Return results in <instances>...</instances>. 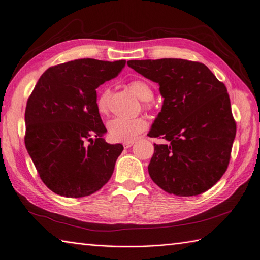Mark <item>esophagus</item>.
Listing matches in <instances>:
<instances>
[{
	"label": "esophagus",
	"instance_id": "34e87169",
	"mask_svg": "<svg viewBox=\"0 0 260 260\" xmlns=\"http://www.w3.org/2000/svg\"><path fill=\"white\" fill-rule=\"evenodd\" d=\"M133 143H135V142H133V141H131V142H123V147L124 148H129V147H131L133 145Z\"/></svg>",
	"mask_w": 260,
	"mask_h": 260
}]
</instances>
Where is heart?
Here are the masks:
<instances>
[{
	"label": "heart",
	"mask_w": 260,
	"mask_h": 260,
	"mask_svg": "<svg viewBox=\"0 0 260 260\" xmlns=\"http://www.w3.org/2000/svg\"><path fill=\"white\" fill-rule=\"evenodd\" d=\"M129 88L141 101L148 102L154 96V92L151 86L142 80L131 81L129 83ZM109 96H111V92L104 90L98 98L96 108L101 115L108 113ZM146 128L147 122L143 118H132V119L115 118L107 123L108 136L115 142H131L140 133L145 131Z\"/></svg>",
	"instance_id": "heart-1"
}]
</instances>
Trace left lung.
Listing matches in <instances>:
<instances>
[{"label":"left lung","instance_id":"8db88e82","mask_svg":"<svg viewBox=\"0 0 260 260\" xmlns=\"http://www.w3.org/2000/svg\"><path fill=\"white\" fill-rule=\"evenodd\" d=\"M128 66L158 83L164 98L147 136L169 143L154 144L149 176L169 194L206 192L225 172L237 132L225 85L199 61L129 60Z\"/></svg>","mask_w":260,"mask_h":260}]
</instances>
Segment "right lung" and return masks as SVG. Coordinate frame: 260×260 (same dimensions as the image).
Wrapping results in <instances>:
<instances>
[{
  "instance_id": "add662e5",
  "label": "right lung",
  "mask_w": 260,
  "mask_h": 260,
  "mask_svg": "<svg viewBox=\"0 0 260 260\" xmlns=\"http://www.w3.org/2000/svg\"><path fill=\"white\" fill-rule=\"evenodd\" d=\"M125 60L76 59L46 69L27 101L25 144L51 191L83 198L111 179L122 152L108 144L96 108V89L117 77Z\"/></svg>"
}]
</instances>
